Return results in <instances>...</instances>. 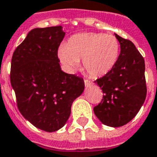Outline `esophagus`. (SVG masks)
<instances>
[{"instance_id": "obj_1", "label": "esophagus", "mask_w": 157, "mask_h": 157, "mask_svg": "<svg viewBox=\"0 0 157 157\" xmlns=\"http://www.w3.org/2000/svg\"><path fill=\"white\" fill-rule=\"evenodd\" d=\"M84 84H85V86H86V87H90V86H91V85L92 84V82H91V81H89V80L85 79L84 80Z\"/></svg>"}]
</instances>
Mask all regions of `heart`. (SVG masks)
<instances>
[{"label": "heart", "mask_w": 157, "mask_h": 157, "mask_svg": "<svg viewBox=\"0 0 157 157\" xmlns=\"http://www.w3.org/2000/svg\"><path fill=\"white\" fill-rule=\"evenodd\" d=\"M120 42L112 34L82 33L74 35L58 50V57L69 73H75L82 59L92 77H102L114 69L120 56Z\"/></svg>", "instance_id": "obj_1"}]
</instances>
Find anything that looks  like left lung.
I'll return each instance as SVG.
<instances>
[{
    "mask_svg": "<svg viewBox=\"0 0 157 157\" xmlns=\"http://www.w3.org/2000/svg\"><path fill=\"white\" fill-rule=\"evenodd\" d=\"M115 37L120 44V56L114 69L95 81L104 95L93 108L101 122L115 128L135 117L147 96L143 57L131 41L117 34Z\"/></svg>",
    "mask_w": 157,
    "mask_h": 157,
    "instance_id": "1",
    "label": "left lung"
}]
</instances>
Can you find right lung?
Segmentation results:
<instances>
[{
    "label": "right lung",
    "instance_id": "right-lung-1",
    "mask_svg": "<svg viewBox=\"0 0 157 157\" xmlns=\"http://www.w3.org/2000/svg\"><path fill=\"white\" fill-rule=\"evenodd\" d=\"M65 34L61 26L33 29L11 59L10 83L19 110L46 132L65 124L73 101L84 90L82 78L63 72L59 65L58 48Z\"/></svg>",
    "mask_w": 157,
    "mask_h": 157
}]
</instances>
